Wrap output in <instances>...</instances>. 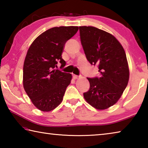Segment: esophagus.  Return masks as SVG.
I'll use <instances>...</instances> for the list:
<instances>
[{
	"instance_id": "34e87169",
	"label": "esophagus",
	"mask_w": 148,
	"mask_h": 148,
	"mask_svg": "<svg viewBox=\"0 0 148 148\" xmlns=\"http://www.w3.org/2000/svg\"><path fill=\"white\" fill-rule=\"evenodd\" d=\"M79 77H80L79 76H77V75L73 74V78H74V79H77V78H79Z\"/></svg>"
}]
</instances>
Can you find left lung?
Returning <instances> with one entry per match:
<instances>
[{"instance_id": "obj_1", "label": "left lung", "mask_w": 148, "mask_h": 148, "mask_svg": "<svg viewBox=\"0 0 148 148\" xmlns=\"http://www.w3.org/2000/svg\"><path fill=\"white\" fill-rule=\"evenodd\" d=\"M80 40L90 63L98 65L99 77H87L90 87L84 99L105 110L118 101L128 84L129 70L125 50L113 35L94 27H79Z\"/></svg>"}]
</instances>
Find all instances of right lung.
<instances>
[{"label": "right lung", "mask_w": 148, "mask_h": 148, "mask_svg": "<svg viewBox=\"0 0 148 148\" xmlns=\"http://www.w3.org/2000/svg\"><path fill=\"white\" fill-rule=\"evenodd\" d=\"M78 27H53L37 37L27 51L23 64V87L38 110L49 112L61 103L71 74L57 68L66 62L62 53L66 42L78 31Z\"/></svg>", "instance_id": "right-lung-1"}]
</instances>
